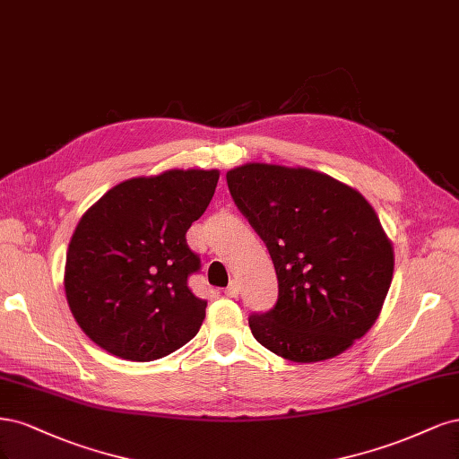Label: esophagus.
<instances>
[{
  "instance_id": "obj_1",
  "label": "esophagus",
  "mask_w": 459,
  "mask_h": 459,
  "mask_svg": "<svg viewBox=\"0 0 459 459\" xmlns=\"http://www.w3.org/2000/svg\"><path fill=\"white\" fill-rule=\"evenodd\" d=\"M238 291H240L238 282H234V280L225 288V295H229V298H236V295H238Z\"/></svg>"
}]
</instances>
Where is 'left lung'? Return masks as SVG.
<instances>
[{
  "mask_svg": "<svg viewBox=\"0 0 459 459\" xmlns=\"http://www.w3.org/2000/svg\"><path fill=\"white\" fill-rule=\"evenodd\" d=\"M234 204L267 244L278 301L249 316L257 342L291 362L347 351L377 320L394 271L376 210L352 186L308 168L227 171Z\"/></svg>",
  "mask_w": 459,
  "mask_h": 459,
  "instance_id": "8db88e82",
  "label": "left lung"
}]
</instances>
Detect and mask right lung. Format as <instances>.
<instances>
[{
	"instance_id": "1",
	"label": "right lung",
	"mask_w": 459,
	"mask_h": 459,
	"mask_svg": "<svg viewBox=\"0 0 459 459\" xmlns=\"http://www.w3.org/2000/svg\"><path fill=\"white\" fill-rule=\"evenodd\" d=\"M219 169H169L112 186L74 230L66 301L100 349L151 362L188 343L205 303L188 288L200 257L186 230L208 208Z\"/></svg>"
}]
</instances>
